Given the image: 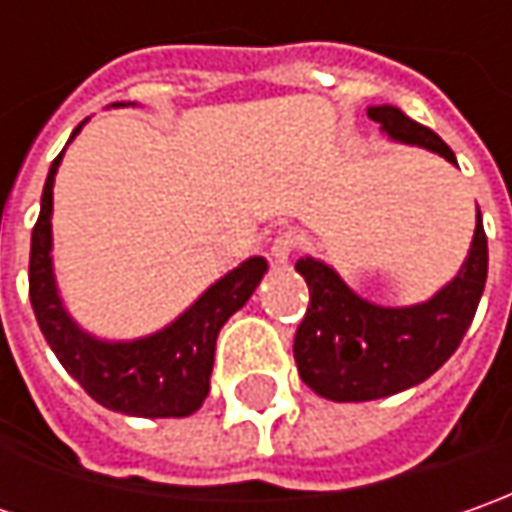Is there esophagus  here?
Segmentation results:
<instances>
[{
	"mask_svg": "<svg viewBox=\"0 0 512 512\" xmlns=\"http://www.w3.org/2000/svg\"><path fill=\"white\" fill-rule=\"evenodd\" d=\"M299 247V236L296 233H282V236H276L273 239V245H270V256L279 262V265H285L287 259L293 256V250Z\"/></svg>",
	"mask_w": 512,
	"mask_h": 512,
	"instance_id": "34e87169",
	"label": "esophagus"
}]
</instances>
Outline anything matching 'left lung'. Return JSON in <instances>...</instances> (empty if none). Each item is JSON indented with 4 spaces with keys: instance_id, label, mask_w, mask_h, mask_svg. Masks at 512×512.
<instances>
[{
    "instance_id": "left-lung-1",
    "label": "left lung",
    "mask_w": 512,
    "mask_h": 512,
    "mask_svg": "<svg viewBox=\"0 0 512 512\" xmlns=\"http://www.w3.org/2000/svg\"><path fill=\"white\" fill-rule=\"evenodd\" d=\"M373 122L402 145L439 153L456 165L453 150L430 128L393 105L367 110ZM310 290V305L296 330L293 356L302 382L330 402H370L430 379L464 339L487 282V236L482 210L462 270L422 305L382 307L344 285L325 262H296Z\"/></svg>"
}]
</instances>
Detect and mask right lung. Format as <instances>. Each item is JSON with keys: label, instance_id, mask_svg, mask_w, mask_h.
<instances>
[{"label": "right lung", "instance_id": "1", "mask_svg": "<svg viewBox=\"0 0 512 512\" xmlns=\"http://www.w3.org/2000/svg\"><path fill=\"white\" fill-rule=\"evenodd\" d=\"M119 105L125 102H116L113 108ZM82 125L70 133V139L82 130ZM62 153L48 170L39 219L30 236V305L50 350L70 376L85 387L90 399L108 410L142 419H182L196 413L210 390L216 336L227 319L253 296L267 273V262L262 256H253L233 267L216 285L207 287L176 322L150 336L133 342H105L90 336L70 319L62 305L50 259L53 179Z\"/></svg>", "mask_w": 512, "mask_h": 512}]
</instances>
